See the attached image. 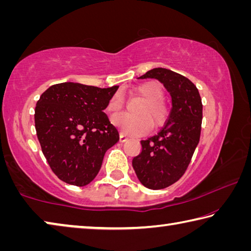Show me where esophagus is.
Wrapping results in <instances>:
<instances>
[{
    "label": "esophagus",
    "mask_w": 251,
    "mask_h": 251,
    "mask_svg": "<svg viewBox=\"0 0 251 251\" xmlns=\"http://www.w3.org/2000/svg\"><path fill=\"white\" fill-rule=\"evenodd\" d=\"M127 139H128V137H127V136H126L124 133H121V135H120V141H121L122 143H125V142H127Z\"/></svg>",
    "instance_id": "obj_1"
}]
</instances>
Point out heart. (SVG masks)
<instances>
[{"label": "heart", "instance_id": "heart-1", "mask_svg": "<svg viewBox=\"0 0 251 251\" xmlns=\"http://www.w3.org/2000/svg\"><path fill=\"white\" fill-rule=\"evenodd\" d=\"M144 101L137 109L138 116L128 114H117L112 117L113 124L123 133L130 136L146 134L152 125L154 128L164 126L169 117V106L163 99L164 91L157 82H146L134 90ZM124 106V100L120 94L112 96L107 104V110L117 113Z\"/></svg>", "mask_w": 251, "mask_h": 251}]
</instances>
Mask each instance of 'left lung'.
<instances>
[{
	"instance_id": "8db88e82",
	"label": "left lung",
	"mask_w": 251,
	"mask_h": 251,
	"mask_svg": "<svg viewBox=\"0 0 251 251\" xmlns=\"http://www.w3.org/2000/svg\"><path fill=\"white\" fill-rule=\"evenodd\" d=\"M139 78H156L172 96L169 117L157 135L141 141L142 152L133 168L139 181L150 189H163L184 175L199 143L202 104L195 84L167 69H152Z\"/></svg>"
}]
</instances>
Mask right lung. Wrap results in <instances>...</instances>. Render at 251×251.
I'll use <instances>...</instances> for the list:
<instances>
[{"mask_svg":"<svg viewBox=\"0 0 251 251\" xmlns=\"http://www.w3.org/2000/svg\"><path fill=\"white\" fill-rule=\"evenodd\" d=\"M117 88L59 83L37 100V138L50 169L61 180L78 187L90 184L106 151L120 141L118 130L104 113Z\"/></svg>","mask_w":251,"mask_h":251,"instance_id":"right-lung-1","label":"right lung"}]
</instances>
